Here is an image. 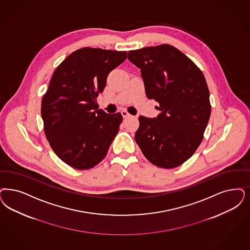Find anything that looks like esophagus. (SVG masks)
Here are the masks:
<instances>
[{
    "mask_svg": "<svg viewBox=\"0 0 250 250\" xmlns=\"http://www.w3.org/2000/svg\"><path fill=\"white\" fill-rule=\"evenodd\" d=\"M121 113H122V115H123V117H124V118H127V117H130V116H131V114L128 113V112H126V111H122Z\"/></svg>",
    "mask_w": 250,
    "mask_h": 250,
    "instance_id": "34e87169",
    "label": "esophagus"
}]
</instances>
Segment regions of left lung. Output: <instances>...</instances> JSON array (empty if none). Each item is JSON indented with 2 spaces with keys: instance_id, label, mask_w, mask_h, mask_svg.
I'll return each mask as SVG.
<instances>
[{
  "instance_id": "8db88e82",
  "label": "left lung",
  "mask_w": 250,
  "mask_h": 250,
  "mask_svg": "<svg viewBox=\"0 0 250 250\" xmlns=\"http://www.w3.org/2000/svg\"><path fill=\"white\" fill-rule=\"evenodd\" d=\"M141 69L146 97L160 104L153 119L139 116L135 139L157 167H178L200 145L211 112L209 91L201 70L169 44L128 52Z\"/></svg>"
}]
</instances>
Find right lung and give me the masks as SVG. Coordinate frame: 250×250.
<instances>
[{
	"mask_svg": "<svg viewBox=\"0 0 250 250\" xmlns=\"http://www.w3.org/2000/svg\"><path fill=\"white\" fill-rule=\"evenodd\" d=\"M126 52L85 47L72 52L55 69L42 101L44 133L54 153L72 168L100 164L118 133L123 116L99 108L109 73Z\"/></svg>",
	"mask_w": 250,
	"mask_h": 250,
	"instance_id": "obj_1",
	"label": "right lung"
}]
</instances>
